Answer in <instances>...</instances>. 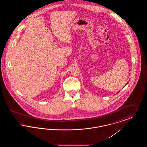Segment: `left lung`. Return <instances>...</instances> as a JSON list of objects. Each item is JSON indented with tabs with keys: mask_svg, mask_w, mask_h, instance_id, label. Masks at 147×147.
I'll return each instance as SVG.
<instances>
[{
	"mask_svg": "<svg viewBox=\"0 0 147 147\" xmlns=\"http://www.w3.org/2000/svg\"><path fill=\"white\" fill-rule=\"evenodd\" d=\"M128 83H127V84H126V85H127V84H128ZM118 92H117V93H118ZM117 93H116V94H117Z\"/></svg>",
	"mask_w": 147,
	"mask_h": 147,
	"instance_id": "8db88e82",
	"label": "left lung"
}]
</instances>
